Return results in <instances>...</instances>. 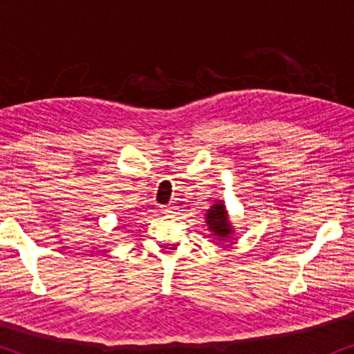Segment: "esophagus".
<instances>
[{
  "mask_svg": "<svg viewBox=\"0 0 354 354\" xmlns=\"http://www.w3.org/2000/svg\"><path fill=\"white\" fill-rule=\"evenodd\" d=\"M174 211V207L171 205H166V206H161V212L162 214H171V212Z\"/></svg>",
  "mask_w": 354,
  "mask_h": 354,
  "instance_id": "1",
  "label": "esophagus"
}]
</instances>
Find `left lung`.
<instances>
[{
  "instance_id": "left-lung-1",
  "label": "left lung",
  "mask_w": 354,
  "mask_h": 354,
  "mask_svg": "<svg viewBox=\"0 0 354 354\" xmlns=\"http://www.w3.org/2000/svg\"><path fill=\"white\" fill-rule=\"evenodd\" d=\"M206 222L209 225L211 232H214V235H219L222 240H225L230 234V224L227 221V212L224 205H214L206 214Z\"/></svg>"
}]
</instances>
